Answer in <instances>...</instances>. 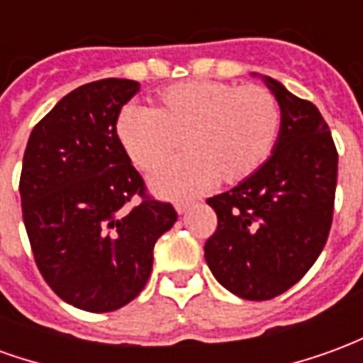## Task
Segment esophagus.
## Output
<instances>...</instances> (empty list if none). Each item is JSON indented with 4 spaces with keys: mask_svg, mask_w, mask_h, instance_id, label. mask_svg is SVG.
<instances>
[{
    "mask_svg": "<svg viewBox=\"0 0 363 363\" xmlns=\"http://www.w3.org/2000/svg\"><path fill=\"white\" fill-rule=\"evenodd\" d=\"M190 206H192V202H177L174 210H177V213H186L190 210Z\"/></svg>",
    "mask_w": 363,
    "mask_h": 363,
    "instance_id": "esophagus-1",
    "label": "esophagus"
}]
</instances>
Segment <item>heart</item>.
<instances>
[{
    "label": "heart",
    "instance_id": "1",
    "mask_svg": "<svg viewBox=\"0 0 363 363\" xmlns=\"http://www.w3.org/2000/svg\"><path fill=\"white\" fill-rule=\"evenodd\" d=\"M281 126L280 104L257 85L192 79L159 93L153 108L126 106L116 135L132 163L157 171L181 147L186 157L151 177L159 196L204 192L213 182L237 184L272 155Z\"/></svg>",
    "mask_w": 363,
    "mask_h": 363
}]
</instances>
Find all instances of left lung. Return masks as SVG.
I'll return each mask as SVG.
<instances>
[{
  "label": "left lung",
  "mask_w": 363,
  "mask_h": 363,
  "mask_svg": "<svg viewBox=\"0 0 363 363\" xmlns=\"http://www.w3.org/2000/svg\"><path fill=\"white\" fill-rule=\"evenodd\" d=\"M252 75L280 104V135L257 173L206 200L218 229L206 241L204 257L223 288L264 301L301 280L327 243L338 153L315 104L268 75Z\"/></svg>",
  "instance_id": "obj_1"
}]
</instances>
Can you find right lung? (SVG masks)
<instances>
[{"label": "right lung", "instance_id": "right-lung-1", "mask_svg": "<svg viewBox=\"0 0 363 363\" xmlns=\"http://www.w3.org/2000/svg\"><path fill=\"white\" fill-rule=\"evenodd\" d=\"M140 91L132 79H99L67 93L30 132L21 206L35 262L56 296L106 313L147 284L153 247L173 228L171 204L143 200V181L120 145L116 120Z\"/></svg>", "mask_w": 363, "mask_h": 363}]
</instances>
